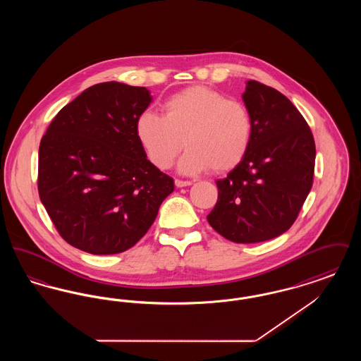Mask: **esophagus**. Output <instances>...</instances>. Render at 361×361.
Listing matches in <instances>:
<instances>
[{
  "label": "esophagus",
  "instance_id": "obj_1",
  "mask_svg": "<svg viewBox=\"0 0 361 361\" xmlns=\"http://www.w3.org/2000/svg\"><path fill=\"white\" fill-rule=\"evenodd\" d=\"M174 184H176V187L177 188H183V187H188L192 184V181H184V180H174Z\"/></svg>",
  "mask_w": 361,
  "mask_h": 361
}]
</instances>
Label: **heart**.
<instances>
[{"label":"heart","instance_id":"heart-1","mask_svg":"<svg viewBox=\"0 0 361 361\" xmlns=\"http://www.w3.org/2000/svg\"><path fill=\"white\" fill-rule=\"evenodd\" d=\"M164 116L145 109L135 121V135L155 168L169 169L184 145L178 172L199 174L212 168L226 172L247 153L253 121L237 100L203 85L190 86L162 104Z\"/></svg>","mask_w":361,"mask_h":361}]
</instances>
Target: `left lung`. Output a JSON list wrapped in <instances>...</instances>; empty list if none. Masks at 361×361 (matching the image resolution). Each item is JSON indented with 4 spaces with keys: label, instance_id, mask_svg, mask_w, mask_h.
Wrapping results in <instances>:
<instances>
[{
    "label": "left lung",
    "instance_id": "obj_1",
    "mask_svg": "<svg viewBox=\"0 0 361 361\" xmlns=\"http://www.w3.org/2000/svg\"><path fill=\"white\" fill-rule=\"evenodd\" d=\"M253 121L249 150L224 180L207 221L226 240L256 243L286 233L312 187L315 143L309 124L279 90L247 81Z\"/></svg>",
    "mask_w": 361,
    "mask_h": 361
}]
</instances>
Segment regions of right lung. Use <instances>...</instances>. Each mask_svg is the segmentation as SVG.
Segmentation results:
<instances>
[{
    "instance_id": "1",
    "label": "right lung",
    "mask_w": 361,
    "mask_h": 361,
    "mask_svg": "<svg viewBox=\"0 0 361 361\" xmlns=\"http://www.w3.org/2000/svg\"><path fill=\"white\" fill-rule=\"evenodd\" d=\"M153 97L143 86L111 81L65 105L39 146L37 188L61 237L90 255L133 247L174 189L147 159L135 121Z\"/></svg>"
}]
</instances>
